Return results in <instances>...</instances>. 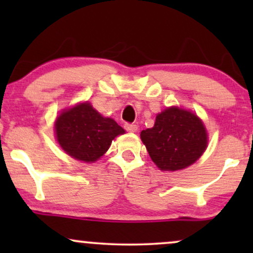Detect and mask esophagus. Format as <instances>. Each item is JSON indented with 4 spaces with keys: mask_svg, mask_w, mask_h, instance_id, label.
<instances>
[{
    "mask_svg": "<svg viewBox=\"0 0 253 253\" xmlns=\"http://www.w3.org/2000/svg\"><path fill=\"white\" fill-rule=\"evenodd\" d=\"M125 129L128 130V132L134 133L138 130V126L135 124H125Z\"/></svg>",
    "mask_w": 253,
    "mask_h": 253,
    "instance_id": "esophagus-1",
    "label": "esophagus"
}]
</instances>
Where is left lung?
<instances>
[{
  "label": "left lung",
  "instance_id": "8db88e82",
  "mask_svg": "<svg viewBox=\"0 0 253 253\" xmlns=\"http://www.w3.org/2000/svg\"><path fill=\"white\" fill-rule=\"evenodd\" d=\"M140 136L153 163L164 171L189 167L207 147L202 121L191 112L177 107L157 115L155 126L141 130Z\"/></svg>",
  "mask_w": 253,
  "mask_h": 253
}]
</instances>
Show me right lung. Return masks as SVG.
Returning a JSON list of instances; mask_svg holds the SVG:
<instances>
[{
	"mask_svg": "<svg viewBox=\"0 0 253 253\" xmlns=\"http://www.w3.org/2000/svg\"><path fill=\"white\" fill-rule=\"evenodd\" d=\"M54 128L62 149L83 162L97 161L109 149L113 139L125 133L113 119L103 118L88 102L63 112Z\"/></svg>",
	"mask_w": 253,
	"mask_h": 253,
	"instance_id": "obj_1",
	"label": "right lung"
}]
</instances>
